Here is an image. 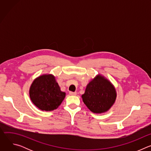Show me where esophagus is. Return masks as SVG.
Returning <instances> with one entry per match:
<instances>
[{
    "instance_id": "34e87169",
    "label": "esophagus",
    "mask_w": 151,
    "mask_h": 151,
    "mask_svg": "<svg viewBox=\"0 0 151 151\" xmlns=\"http://www.w3.org/2000/svg\"><path fill=\"white\" fill-rule=\"evenodd\" d=\"M69 94L71 95V96H76V92H72V91H70V92H69Z\"/></svg>"
}]
</instances>
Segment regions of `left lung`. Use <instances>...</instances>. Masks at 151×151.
Listing matches in <instances>:
<instances>
[{"label":"left lung","instance_id":"1","mask_svg":"<svg viewBox=\"0 0 151 151\" xmlns=\"http://www.w3.org/2000/svg\"><path fill=\"white\" fill-rule=\"evenodd\" d=\"M116 96L115 88L111 81L99 74L88 83L82 98L92 112L101 114L111 109Z\"/></svg>","mask_w":151,"mask_h":151}]
</instances>
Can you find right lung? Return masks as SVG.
<instances>
[{
    "label": "right lung",
    "instance_id": "1",
    "mask_svg": "<svg viewBox=\"0 0 151 151\" xmlns=\"http://www.w3.org/2000/svg\"><path fill=\"white\" fill-rule=\"evenodd\" d=\"M32 103L41 111H51L57 109L65 98L66 93L61 91L55 76L44 74L36 78L29 90Z\"/></svg>",
    "mask_w": 151,
    "mask_h": 151
}]
</instances>
